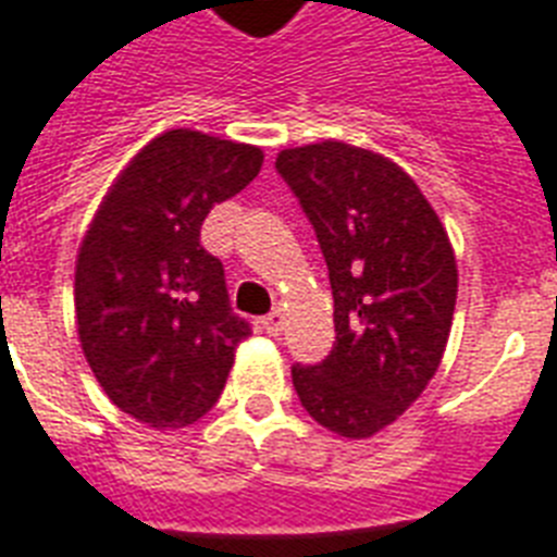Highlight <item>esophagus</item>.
I'll return each mask as SVG.
<instances>
[{
  "instance_id": "esophagus-1",
  "label": "esophagus",
  "mask_w": 557,
  "mask_h": 557,
  "mask_svg": "<svg viewBox=\"0 0 557 557\" xmlns=\"http://www.w3.org/2000/svg\"><path fill=\"white\" fill-rule=\"evenodd\" d=\"M262 326H265L269 335L277 338L280 332H283V326H286V312H283V309H274V312H269L265 318H262Z\"/></svg>"
}]
</instances>
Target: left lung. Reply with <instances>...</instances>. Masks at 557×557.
<instances>
[{
  "instance_id": "1",
  "label": "left lung",
  "mask_w": 557,
  "mask_h": 557,
  "mask_svg": "<svg viewBox=\"0 0 557 557\" xmlns=\"http://www.w3.org/2000/svg\"><path fill=\"white\" fill-rule=\"evenodd\" d=\"M277 173L312 222L335 297V347L292 367L314 422L370 440L431 384L457 306V257L419 185L379 152L344 141L292 147Z\"/></svg>"
}]
</instances>
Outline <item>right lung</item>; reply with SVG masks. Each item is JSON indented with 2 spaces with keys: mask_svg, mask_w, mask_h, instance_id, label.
<instances>
[{
  "mask_svg": "<svg viewBox=\"0 0 557 557\" xmlns=\"http://www.w3.org/2000/svg\"><path fill=\"white\" fill-rule=\"evenodd\" d=\"M260 168V147L168 129L117 173L83 236L74 265L83 356L112 405L156 431L208 413L251 335L199 231Z\"/></svg>",
  "mask_w": 557,
  "mask_h": 557,
  "instance_id": "obj_1",
  "label": "right lung"
}]
</instances>
